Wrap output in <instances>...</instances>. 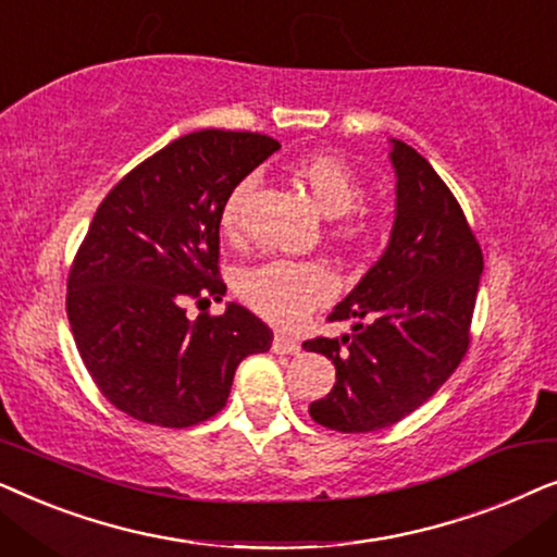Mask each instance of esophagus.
Returning <instances> with one entry per match:
<instances>
[{
    "mask_svg": "<svg viewBox=\"0 0 557 557\" xmlns=\"http://www.w3.org/2000/svg\"><path fill=\"white\" fill-rule=\"evenodd\" d=\"M271 349L276 355H299L301 352V345L296 339H292V337H286V334H276V337H273V345H271Z\"/></svg>",
    "mask_w": 557,
    "mask_h": 557,
    "instance_id": "obj_1",
    "label": "esophagus"
}]
</instances>
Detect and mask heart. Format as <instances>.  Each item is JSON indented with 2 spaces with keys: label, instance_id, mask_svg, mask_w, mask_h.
<instances>
[{
  "label": "heart",
  "instance_id": "obj_1",
  "mask_svg": "<svg viewBox=\"0 0 557 557\" xmlns=\"http://www.w3.org/2000/svg\"><path fill=\"white\" fill-rule=\"evenodd\" d=\"M296 177L309 187L311 200L326 218H339L357 208L362 200V182L345 159L337 154H309L296 162ZM256 185V174L243 177L231 189L220 212V223L227 233H235L240 225V208L246 195ZM337 288L334 273L314 261H292V258H273L250 265L240 276V296L258 314L276 324H296L309 314L317 304L330 299Z\"/></svg>",
  "mask_w": 557,
  "mask_h": 557
}]
</instances>
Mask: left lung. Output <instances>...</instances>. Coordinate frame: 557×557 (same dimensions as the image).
Returning <instances> with one entry per match:
<instances>
[{
    "label": "left lung",
    "mask_w": 557,
    "mask_h": 557,
    "mask_svg": "<svg viewBox=\"0 0 557 557\" xmlns=\"http://www.w3.org/2000/svg\"><path fill=\"white\" fill-rule=\"evenodd\" d=\"M387 144L395 172L391 238L330 317L357 322L339 337L304 342L307 352H322L337 370L334 387L311 403L309 416L342 433L398 423L451 377L467 352L484 271L451 189L406 141Z\"/></svg>",
    "instance_id": "left-lung-1"
}]
</instances>
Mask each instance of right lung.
<instances>
[{"label": "right lung", "mask_w": 557, "mask_h": 557, "mask_svg": "<svg viewBox=\"0 0 557 557\" xmlns=\"http://www.w3.org/2000/svg\"><path fill=\"white\" fill-rule=\"evenodd\" d=\"M281 144L205 128L126 174L96 210L67 278V322L90 377L136 421L187 429L225 408L243 357L273 332L240 304L187 319L185 304L223 301L220 212L231 189Z\"/></svg>", "instance_id": "right-lung-1"}]
</instances>
